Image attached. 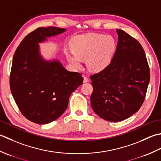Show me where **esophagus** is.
<instances>
[{
    "mask_svg": "<svg viewBox=\"0 0 161 161\" xmlns=\"http://www.w3.org/2000/svg\"><path fill=\"white\" fill-rule=\"evenodd\" d=\"M88 81H89V78L86 76H84L83 77V83H87Z\"/></svg>",
    "mask_w": 161,
    "mask_h": 161,
    "instance_id": "1",
    "label": "esophagus"
}]
</instances>
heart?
Here are the masks:
<instances>
[{
    "mask_svg": "<svg viewBox=\"0 0 161 161\" xmlns=\"http://www.w3.org/2000/svg\"><path fill=\"white\" fill-rule=\"evenodd\" d=\"M73 51L66 53L69 62L75 68L81 67V60H86L87 67L99 71L110 64L115 50L111 36L91 33L77 38L72 44Z\"/></svg>",
    "mask_w": 161,
    "mask_h": 161,
    "instance_id": "b5f03b06",
    "label": "heart"
}]
</instances>
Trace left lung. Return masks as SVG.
I'll list each match as a JSON object with an SVG mask.
<instances>
[{"label":"left lung","instance_id":"1","mask_svg":"<svg viewBox=\"0 0 161 161\" xmlns=\"http://www.w3.org/2000/svg\"><path fill=\"white\" fill-rule=\"evenodd\" d=\"M116 31L118 42L110 63L90 76L92 108L97 115L110 122H120L138 111L150 80L142 46L124 31Z\"/></svg>","mask_w":161,"mask_h":161}]
</instances>
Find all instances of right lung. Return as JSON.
I'll return each instance as SVG.
<instances>
[{
    "label": "right lung",
    "instance_id": "obj_1",
    "mask_svg": "<svg viewBox=\"0 0 161 161\" xmlns=\"http://www.w3.org/2000/svg\"><path fill=\"white\" fill-rule=\"evenodd\" d=\"M66 31L57 27L38 28L23 39L13 56L9 85L15 102L26 119L48 124L60 117L69 99L83 84L78 72L64 69L58 60H45L39 43Z\"/></svg>",
    "mask_w": 161,
    "mask_h": 161
}]
</instances>
